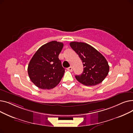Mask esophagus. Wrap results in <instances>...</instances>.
I'll return each instance as SVG.
<instances>
[{"label": "esophagus", "mask_w": 133, "mask_h": 133, "mask_svg": "<svg viewBox=\"0 0 133 133\" xmlns=\"http://www.w3.org/2000/svg\"><path fill=\"white\" fill-rule=\"evenodd\" d=\"M67 70L70 71V72H72L73 71V69H72V67H69L68 68H67Z\"/></svg>", "instance_id": "1"}]
</instances>
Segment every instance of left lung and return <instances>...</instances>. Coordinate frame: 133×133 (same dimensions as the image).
I'll return each instance as SVG.
<instances>
[{
    "label": "left lung",
    "mask_w": 133,
    "mask_h": 133,
    "mask_svg": "<svg viewBox=\"0 0 133 133\" xmlns=\"http://www.w3.org/2000/svg\"><path fill=\"white\" fill-rule=\"evenodd\" d=\"M69 45L79 56L83 65L82 73L75 76L76 80L87 86H95L102 82L109 71L106 58L95 48L86 43L73 41Z\"/></svg>",
    "instance_id": "left-lung-1"
}]
</instances>
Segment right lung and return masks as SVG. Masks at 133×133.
Instances as JSON below:
<instances>
[{"label":"right lung","instance_id":"obj_1","mask_svg":"<svg viewBox=\"0 0 133 133\" xmlns=\"http://www.w3.org/2000/svg\"><path fill=\"white\" fill-rule=\"evenodd\" d=\"M64 44L52 41L41 46L28 66L31 81L39 88L50 89L57 86L65 73L59 55Z\"/></svg>","mask_w":133,"mask_h":133}]
</instances>
